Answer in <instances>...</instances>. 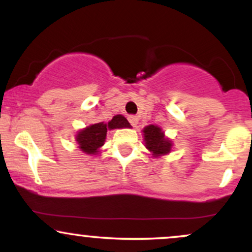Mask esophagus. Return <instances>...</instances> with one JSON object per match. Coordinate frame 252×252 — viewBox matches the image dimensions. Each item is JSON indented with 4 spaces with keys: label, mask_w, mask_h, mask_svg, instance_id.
<instances>
[{
    "label": "esophagus",
    "mask_w": 252,
    "mask_h": 252,
    "mask_svg": "<svg viewBox=\"0 0 252 252\" xmlns=\"http://www.w3.org/2000/svg\"><path fill=\"white\" fill-rule=\"evenodd\" d=\"M129 122L132 126H137V123H138V118L136 116H129Z\"/></svg>",
    "instance_id": "1"
}]
</instances>
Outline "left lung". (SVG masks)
Segmentation results:
<instances>
[{
    "label": "left lung",
    "mask_w": 252,
    "mask_h": 252,
    "mask_svg": "<svg viewBox=\"0 0 252 252\" xmlns=\"http://www.w3.org/2000/svg\"><path fill=\"white\" fill-rule=\"evenodd\" d=\"M143 137L146 148L152 153L154 158H158L168 154L172 149V141L164 136V132L160 126L150 124L143 130Z\"/></svg>",
    "instance_id": "8db88e82"
}]
</instances>
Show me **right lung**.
I'll return each instance as SVG.
<instances>
[{
	"instance_id": "add662e5",
	"label": "right lung",
	"mask_w": 252,
	"mask_h": 252,
	"mask_svg": "<svg viewBox=\"0 0 252 252\" xmlns=\"http://www.w3.org/2000/svg\"><path fill=\"white\" fill-rule=\"evenodd\" d=\"M122 128H131L128 120L122 115L114 116L109 123L100 122L86 126V128L79 130L76 135L78 148L85 154L96 155L100 147L105 142L108 130Z\"/></svg>"
}]
</instances>
